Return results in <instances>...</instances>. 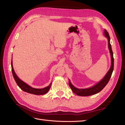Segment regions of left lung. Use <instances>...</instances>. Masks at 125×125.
I'll return each instance as SVG.
<instances>
[{
    "mask_svg": "<svg viewBox=\"0 0 125 125\" xmlns=\"http://www.w3.org/2000/svg\"><path fill=\"white\" fill-rule=\"evenodd\" d=\"M105 36L107 37L108 39V48L110 52L111 55V59H112V64L111 67L109 69V71L107 72V74L105 75L104 78L102 80L98 83L97 84L94 86L91 87V88H87V89H77L74 87L73 84L71 83L70 81L69 82V85L71 89L73 91V92L77 95L79 96H90L95 94L97 93L100 92L104 89V87L108 83L109 80H110V78L112 76L113 70H114V57H113V52L112 50V46L110 44V37H109V34L106 30H105L104 31Z\"/></svg>",
    "mask_w": 125,
    "mask_h": 125,
    "instance_id": "left-lung-1",
    "label": "left lung"
}]
</instances>
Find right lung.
<instances>
[{"instance_id": "add662e5", "label": "right lung", "mask_w": 125, "mask_h": 125, "mask_svg": "<svg viewBox=\"0 0 125 125\" xmlns=\"http://www.w3.org/2000/svg\"><path fill=\"white\" fill-rule=\"evenodd\" d=\"M11 70H12L13 77L14 79V80L16 81L17 85L22 90H23L24 92L33 94H35V95H44V94L46 93L51 88V84H50V85L49 86L43 89L33 88H32L31 86L28 85L27 84H26L25 83L21 80L20 79L17 77V75L16 74V73H15L13 68L12 61H11Z\"/></svg>"}]
</instances>
